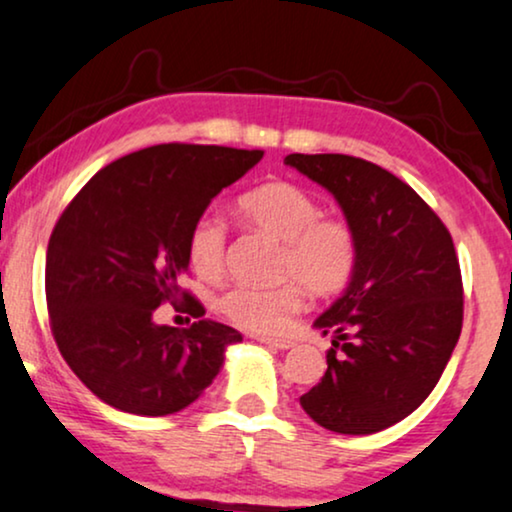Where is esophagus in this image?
I'll return each instance as SVG.
<instances>
[{"instance_id": "obj_1", "label": "esophagus", "mask_w": 512, "mask_h": 512, "mask_svg": "<svg viewBox=\"0 0 512 512\" xmlns=\"http://www.w3.org/2000/svg\"><path fill=\"white\" fill-rule=\"evenodd\" d=\"M260 342L262 345H267L269 349H281V352L283 349H290L295 345V342H290V340H276V338H260Z\"/></svg>"}]
</instances>
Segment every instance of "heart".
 <instances>
[{
    "label": "heart",
    "instance_id": "b5f03b06",
    "mask_svg": "<svg viewBox=\"0 0 512 512\" xmlns=\"http://www.w3.org/2000/svg\"><path fill=\"white\" fill-rule=\"evenodd\" d=\"M238 212L250 226L283 243L276 288L236 286L219 307L236 326L255 333H278L304 304L302 283L316 295H333L352 278L359 260L357 234L345 219L321 217L319 203L290 181H269L243 193ZM193 271L217 278L224 271L226 226L217 215H200L186 238ZM298 281L295 282L294 278Z\"/></svg>",
    "mask_w": 512,
    "mask_h": 512
}]
</instances>
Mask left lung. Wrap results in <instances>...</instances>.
I'll return each instance as SVG.
<instances>
[{"instance_id":"8db88e82","label":"left lung","mask_w":512,"mask_h":512,"mask_svg":"<svg viewBox=\"0 0 512 512\" xmlns=\"http://www.w3.org/2000/svg\"><path fill=\"white\" fill-rule=\"evenodd\" d=\"M283 163L338 200L359 243L345 293L314 321L333 347L300 404L321 428L373 435L416 411L449 364L463 326L454 241L409 184L368 160L290 153Z\"/></svg>"}]
</instances>
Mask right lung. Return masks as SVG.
Masks as SVG:
<instances>
[{
	"label": "right lung",
	"instance_id": "obj_1",
	"mask_svg": "<svg viewBox=\"0 0 512 512\" xmlns=\"http://www.w3.org/2000/svg\"><path fill=\"white\" fill-rule=\"evenodd\" d=\"M262 155L144 148L96 172L56 222L44 271L51 331L73 373L108 406L134 416L186 409L243 340L210 319L184 331L160 326L153 312L181 293L191 224ZM189 312L198 319L205 309L189 297Z\"/></svg>",
	"mask_w": 512,
	"mask_h": 512
}]
</instances>
